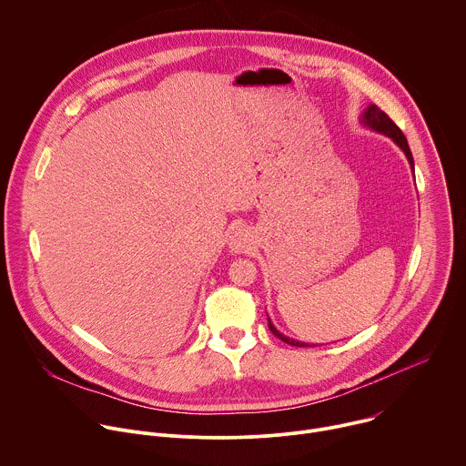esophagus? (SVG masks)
Instances as JSON below:
<instances>
[{"label": "esophagus", "instance_id": "esophagus-1", "mask_svg": "<svg viewBox=\"0 0 466 466\" xmlns=\"http://www.w3.org/2000/svg\"><path fill=\"white\" fill-rule=\"evenodd\" d=\"M231 253H246L253 248V235L248 228H237L229 237Z\"/></svg>", "mask_w": 466, "mask_h": 466}]
</instances>
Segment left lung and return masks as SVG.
<instances>
[{"label": "left lung", "mask_w": 466, "mask_h": 466, "mask_svg": "<svg viewBox=\"0 0 466 466\" xmlns=\"http://www.w3.org/2000/svg\"><path fill=\"white\" fill-rule=\"evenodd\" d=\"M360 124H362L364 127L375 131V133H380V135L391 138L393 144L406 155L408 164H410L411 173H413V157H411V151H410V147H408V140H406V137L402 135V131L391 122V118H390L384 111H380V109H379L377 106H373V104L368 106V107L364 109L362 116H360ZM268 324H269V329H271V333H273L275 337H279L280 340H284V342H288V344H291V346H299V348L313 346V344H308V342H302V340H295V339H291V337L280 333V331L273 326V322L269 320V317H268Z\"/></svg>", "instance_id": "obj_1"}]
</instances>
